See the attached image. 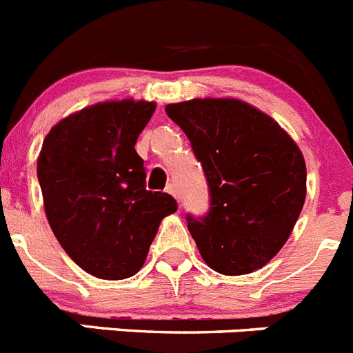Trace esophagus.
I'll list each match as a JSON object with an SVG mask.
<instances>
[{"label":"esophagus","instance_id":"1","mask_svg":"<svg viewBox=\"0 0 353 353\" xmlns=\"http://www.w3.org/2000/svg\"><path fill=\"white\" fill-rule=\"evenodd\" d=\"M168 192H170L171 196H173V198H176L179 199V196H180V192H179V187L176 185H173V183H170V185H168V189H166Z\"/></svg>","mask_w":353,"mask_h":353}]
</instances>
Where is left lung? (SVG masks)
<instances>
[{
  "instance_id": "obj_1",
  "label": "left lung",
  "mask_w": 353,
  "mask_h": 353,
  "mask_svg": "<svg viewBox=\"0 0 353 353\" xmlns=\"http://www.w3.org/2000/svg\"><path fill=\"white\" fill-rule=\"evenodd\" d=\"M210 187V212L187 228L205 263L242 276L269 263L286 244L305 201V161L274 118L239 99L168 104Z\"/></svg>"
}]
</instances>
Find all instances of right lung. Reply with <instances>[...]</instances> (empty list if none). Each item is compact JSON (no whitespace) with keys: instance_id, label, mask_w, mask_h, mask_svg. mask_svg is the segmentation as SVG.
Returning <instances> with one entry per match:
<instances>
[{"instance_id":"add662e5","label":"right lung","mask_w":353,"mask_h":353,"mask_svg":"<svg viewBox=\"0 0 353 353\" xmlns=\"http://www.w3.org/2000/svg\"><path fill=\"white\" fill-rule=\"evenodd\" d=\"M154 111L148 101L97 102L58 121L42 143L37 174L49 226L99 279L138 272L161 221L176 212L168 192L146 191L134 148Z\"/></svg>"}]
</instances>
